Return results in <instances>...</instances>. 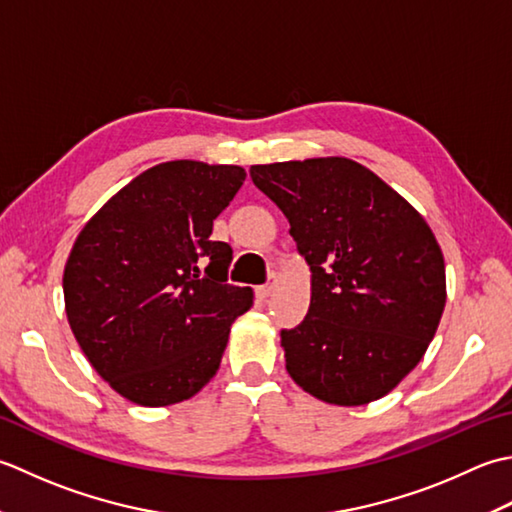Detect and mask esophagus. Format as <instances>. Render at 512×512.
<instances>
[{"label": "esophagus", "mask_w": 512, "mask_h": 512, "mask_svg": "<svg viewBox=\"0 0 512 512\" xmlns=\"http://www.w3.org/2000/svg\"><path fill=\"white\" fill-rule=\"evenodd\" d=\"M276 278H278L276 274H271L265 285H258V287H256V296H258L260 300H267V298L271 296V289H274V285H276Z\"/></svg>", "instance_id": "34e87169"}]
</instances>
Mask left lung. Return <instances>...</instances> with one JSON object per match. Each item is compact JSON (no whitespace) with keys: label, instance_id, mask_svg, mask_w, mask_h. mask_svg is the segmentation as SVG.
I'll return each mask as SVG.
<instances>
[{"label":"left lung","instance_id":"left-lung-1","mask_svg":"<svg viewBox=\"0 0 512 512\" xmlns=\"http://www.w3.org/2000/svg\"><path fill=\"white\" fill-rule=\"evenodd\" d=\"M311 269L305 320L280 331L287 371L314 398L380 400L429 349L446 305L444 256L415 207L364 165H252Z\"/></svg>","mask_w":512,"mask_h":512}]
</instances>
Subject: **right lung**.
<instances>
[{"instance_id":"add662e5","label":"right lung","mask_w":512,"mask_h":512,"mask_svg":"<svg viewBox=\"0 0 512 512\" xmlns=\"http://www.w3.org/2000/svg\"><path fill=\"white\" fill-rule=\"evenodd\" d=\"M245 176L238 165L159 163L114 194L72 245L70 329L125 400H190L221 367L229 327L254 291L227 283L232 247L210 236Z\"/></svg>"}]
</instances>
